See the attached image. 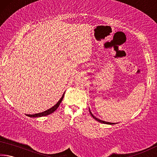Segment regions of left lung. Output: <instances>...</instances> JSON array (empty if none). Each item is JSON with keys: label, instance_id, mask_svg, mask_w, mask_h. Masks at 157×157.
Here are the masks:
<instances>
[{"label": "left lung", "instance_id": "1", "mask_svg": "<svg viewBox=\"0 0 157 157\" xmlns=\"http://www.w3.org/2000/svg\"><path fill=\"white\" fill-rule=\"evenodd\" d=\"M89 112H90V113H91V115L92 116L93 118H94L95 120H96L97 121L100 122V123H104V124H116V123H109V122H106V121H102V120H100V119L96 118V117L94 116V114L91 113V110H90V109H89Z\"/></svg>", "mask_w": 157, "mask_h": 157}]
</instances>
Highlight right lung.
I'll use <instances>...</instances> for the list:
<instances>
[{"mask_svg": "<svg viewBox=\"0 0 157 157\" xmlns=\"http://www.w3.org/2000/svg\"><path fill=\"white\" fill-rule=\"evenodd\" d=\"M64 94H65V92L63 93V95H62V98H60L59 100L58 101V102L56 103V104H55V105L54 106H53V107H52L51 108H50V109H48V110L44 111H43V112H41V113H35V114H32V115H30V114H27V116H29V117H31V118H37V117L46 116L49 115V114H50V113H53L55 110L57 109L58 107H59L60 103L62 102V101L63 98V96H64Z\"/></svg>", "mask_w": 157, "mask_h": 157, "instance_id": "right-lung-1", "label": "right lung"}]
</instances>
